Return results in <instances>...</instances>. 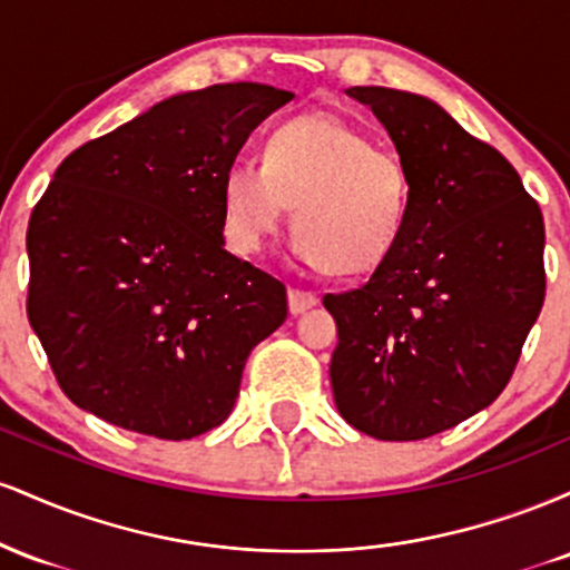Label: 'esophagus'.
Instances as JSON below:
<instances>
[{"instance_id":"34e87169","label":"esophagus","mask_w":570,"mask_h":570,"mask_svg":"<svg viewBox=\"0 0 570 570\" xmlns=\"http://www.w3.org/2000/svg\"><path fill=\"white\" fill-rule=\"evenodd\" d=\"M313 305H318V297L313 292H303V289H289V311L294 316H299V313L311 311Z\"/></svg>"}]
</instances>
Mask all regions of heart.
Masks as SVG:
<instances>
[{
  "mask_svg": "<svg viewBox=\"0 0 570 570\" xmlns=\"http://www.w3.org/2000/svg\"><path fill=\"white\" fill-rule=\"evenodd\" d=\"M410 198L404 163L330 112L281 122L265 144V163L235 160L222 185L238 252H263L294 206L297 257L337 276L372 273L394 254Z\"/></svg>",
  "mask_w": 570,
  "mask_h": 570,
  "instance_id": "obj_1",
  "label": "heart"
}]
</instances>
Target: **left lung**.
Listing matches in <instances>:
<instances>
[{
	"instance_id": "1",
	"label": "left lung",
	"mask_w": 570,
	"mask_h": 570,
	"mask_svg": "<svg viewBox=\"0 0 570 570\" xmlns=\"http://www.w3.org/2000/svg\"><path fill=\"white\" fill-rule=\"evenodd\" d=\"M394 141L410 214L364 286L326 294L340 415L383 442L426 440L493 404L544 305V217L499 149L436 101L348 88Z\"/></svg>"
}]
</instances>
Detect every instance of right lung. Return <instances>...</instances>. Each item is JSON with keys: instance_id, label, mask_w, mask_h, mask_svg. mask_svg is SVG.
Segmentation results:
<instances>
[{"instance_id": "right-lung-1", "label": "right lung", "mask_w": 570, "mask_h": 570, "mask_svg": "<svg viewBox=\"0 0 570 570\" xmlns=\"http://www.w3.org/2000/svg\"><path fill=\"white\" fill-rule=\"evenodd\" d=\"M292 98L259 82L189 90L58 166L26 233V311L77 407L174 442L230 415L286 286L225 248L222 185Z\"/></svg>"}]
</instances>
